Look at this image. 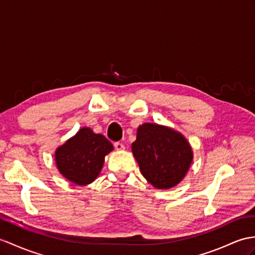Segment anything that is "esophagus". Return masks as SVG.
Here are the masks:
<instances>
[{"label":"esophagus","instance_id":"obj_1","mask_svg":"<svg viewBox=\"0 0 255 255\" xmlns=\"http://www.w3.org/2000/svg\"><path fill=\"white\" fill-rule=\"evenodd\" d=\"M114 146H115V148L117 149V150H123V149H124V145L122 144V142H120V141H116L115 144H114Z\"/></svg>","mask_w":255,"mask_h":255}]
</instances>
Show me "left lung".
Instances as JSON below:
<instances>
[{
  "label": "left lung",
  "instance_id": "8db88e82",
  "mask_svg": "<svg viewBox=\"0 0 255 255\" xmlns=\"http://www.w3.org/2000/svg\"><path fill=\"white\" fill-rule=\"evenodd\" d=\"M132 151L142 176L159 189L177 185L192 161L191 147L182 134L153 123L137 128Z\"/></svg>",
  "mask_w": 255,
  "mask_h": 255
}]
</instances>
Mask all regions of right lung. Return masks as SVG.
<instances>
[{
  "label": "right lung",
  "instance_id": "add662e5",
  "mask_svg": "<svg viewBox=\"0 0 255 255\" xmlns=\"http://www.w3.org/2000/svg\"><path fill=\"white\" fill-rule=\"evenodd\" d=\"M113 149V144L104 135L83 128L56 150L55 159L59 172L67 179L86 185L98 176L105 156Z\"/></svg>",
  "mask_w": 255,
  "mask_h": 255
}]
</instances>
